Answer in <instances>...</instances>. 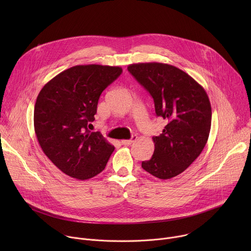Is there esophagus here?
<instances>
[{
  "mask_svg": "<svg viewBox=\"0 0 251 251\" xmlns=\"http://www.w3.org/2000/svg\"><path fill=\"white\" fill-rule=\"evenodd\" d=\"M137 138H138V137H137L136 135H133L131 139H129V140H122L121 143H122L123 145H131L133 142H135V141L137 140Z\"/></svg>",
  "mask_w": 251,
  "mask_h": 251,
  "instance_id": "1",
  "label": "esophagus"
}]
</instances>
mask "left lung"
<instances>
[{
	"label": "left lung",
	"instance_id": "left-lung-1",
	"mask_svg": "<svg viewBox=\"0 0 251 251\" xmlns=\"http://www.w3.org/2000/svg\"><path fill=\"white\" fill-rule=\"evenodd\" d=\"M128 71L153 97L156 115L168 124L153 137L152 158L142 168L161 180L183 173L203 150L210 131L211 106L203 87L185 71L160 62L133 63Z\"/></svg>",
	"mask_w": 251,
	"mask_h": 251
}]
</instances>
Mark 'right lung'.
Instances as JSON below:
<instances>
[{
  "mask_svg": "<svg viewBox=\"0 0 251 251\" xmlns=\"http://www.w3.org/2000/svg\"><path fill=\"white\" fill-rule=\"evenodd\" d=\"M122 74L119 66L75 65L41 90L33 125L47 157L64 174L88 180L101 173L114 146L99 132H90L102 91Z\"/></svg>",
  "mask_w": 251,
  "mask_h": 251,
  "instance_id": "add662e5",
  "label": "right lung"
}]
</instances>
